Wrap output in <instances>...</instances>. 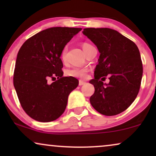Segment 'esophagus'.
Returning <instances> with one entry per match:
<instances>
[{
  "instance_id": "1",
  "label": "esophagus",
  "mask_w": 156,
  "mask_h": 156,
  "mask_svg": "<svg viewBox=\"0 0 156 156\" xmlns=\"http://www.w3.org/2000/svg\"><path fill=\"white\" fill-rule=\"evenodd\" d=\"M85 84H86V82H84V81L80 80V82H79V85H80V86H82V85H84Z\"/></svg>"
}]
</instances>
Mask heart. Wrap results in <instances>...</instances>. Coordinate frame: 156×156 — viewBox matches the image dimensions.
<instances>
[{
    "label": "heart",
    "instance_id": "b5f03b06",
    "mask_svg": "<svg viewBox=\"0 0 156 156\" xmlns=\"http://www.w3.org/2000/svg\"><path fill=\"white\" fill-rule=\"evenodd\" d=\"M91 44L87 43V42H84L82 44V48L83 50H85V49L88 48L89 46H90ZM67 48H64L61 51L60 53V58L62 62L66 61V55H67ZM87 72H88V69H86V68H82V67H72L70 68V69H68L65 71V74L68 76H70V77H74V78H84L87 75Z\"/></svg>",
    "mask_w": 156,
    "mask_h": 156
}]
</instances>
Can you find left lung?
<instances>
[{
    "label": "left lung",
    "mask_w": 156,
    "mask_h": 156,
    "mask_svg": "<svg viewBox=\"0 0 156 156\" xmlns=\"http://www.w3.org/2000/svg\"><path fill=\"white\" fill-rule=\"evenodd\" d=\"M83 34L100 52L94 79L89 82L95 89L90 97L91 106L105 116L120 114L131 106L139 92L143 76L139 50L133 41L110 28H84ZM106 76L110 82L104 85L101 80Z\"/></svg>",
    "instance_id": "left-lung-1"
}]
</instances>
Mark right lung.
<instances>
[{
    "mask_svg": "<svg viewBox=\"0 0 156 156\" xmlns=\"http://www.w3.org/2000/svg\"><path fill=\"white\" fill-rule=\"evenodd\" d=\"M81 30L67 27L44 30L27 39L19 50L13 84L21 106L32 119L50 122L65 112L68 97L79 81L63 76L60 53Z\"/></svg>",
    "mask_w": 156,
    "mask_h": 156,
    "instance_id": "right-lung-1",
    "label": "right lung"
}]
</instances>
